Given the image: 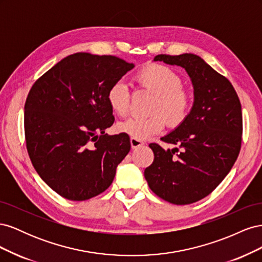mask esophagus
<instances>
[{"label":"esophagus","instance_id":"esophagus-1","mask_svg":"<svg viewBox=\"0 0 262 262\" xmlns=\"http://www.w3.org/2000/svg\"><path fill=\"white\" fill-rule=\"evenodd\" d=\"M130 143H131L132 148H139V147L144 146V142H142V141L137 140V139H133V138L130 139Z\"/></svg>","mask_w":262,"mask_h":262}]
</instances>
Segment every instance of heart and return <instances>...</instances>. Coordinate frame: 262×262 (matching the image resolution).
I'll list each match as a JSON object with an SVG mask.
<instances>
[{"label":"heart","instance_id":"heart-1","mask_svg":"<svg viewBox=\"0 0 262 262\" xmlns=\"http://www.w3.org/2000/svg\"><path fill=\"white\" fill-rule=\"evenodd\" d=\"M141 89L155 94L147 118H130L117 124L119 132L133 139L144 141L164 130L165 123L176 126L184 121L190 107L189 93L182 87L178 73L167 66L148 63L134 75ZM107 101L118 116H125L130 107V92L123 82L117 81L109 87ZM166 120L165 121L164 119Z\"/></svg>","mask_w":262,"mask_h":262}]
</instances>
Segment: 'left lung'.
<instances>
[{"label": "left lung", "instance_id": "obj_1", "mask_svg": "<svg viewBox=\"0 0 262 262\" xmlns=\"http://www.w3.org/2000/svg\"><path fill=\"white\" fill-rule=\"evenodd\" d=\"M154 61L184 68L193 86V106L177 128L156 143L144 177L163 200L184 205L210 194L232 169L242 146L243 116L237 93L227 78L199 55L158 54Z\"/></svg>", "mask_w": 262, "mask_h": 262}]
</instances>
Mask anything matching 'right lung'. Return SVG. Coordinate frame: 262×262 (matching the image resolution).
Returning a JSON list of instances; mask_svg holds the SVG:
<instances>
[{
    "label": "right lung",
    "mask_w": 262,
    "mask_h": 262,
    "mask_svg": "<svg viewBox=\"0 0 262 262\" xmlns=\"http://www.w3.org/2000/svg\"><path fill=\"white\" fill-rule=\"evenodd\" d=\"M133 68L114 55L77 52L30 89L24 115L28 155L40 178L66 199L104 192L129 153L126 134L105 131L115 121L107 92Z\"/></svg>",
    "instance_id": "obj_1"
}]
</instances>
